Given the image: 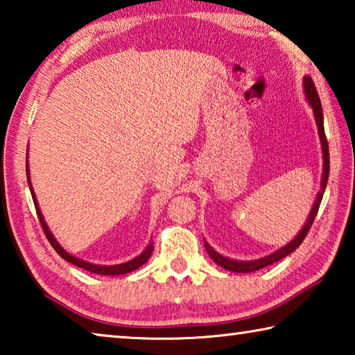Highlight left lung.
<instances>
[{"instance_id":"obj_1","label":"left lung","mask_w":355,"mask_h":355,"mask_svg":"<svg viewBox=\"0 0 355 355\" xmlns=\"http://www.w3.org/2000/svg\"><path fill=\"white\" fill-rule=\"evenodd\" d=\"M304 92H305V97H307L309 103L313 107V114H315V120H316V125H318V133H320V139H321V147H322V158H324V169H322V178H321V192L318 194L316 200H315V205L311 208L310 216L307 222H305V225L302 230L299 232V235L293 239L290 244L284 245V248L275 250L274 254L268 255V257H263L260 260H254V261H236V260H230V258H225L222 257L220 254H218L211 245H209L205 241V249L208 252V255L213 258V261L216 264H219L227 271H232V272H254L258 271V269L261 268H266L269 264H272L275 261L282 260V258H285L286 255H290L291 252L296 250L302 241L307 236V233L310 230L311 224H313V220L316 218V213L318 209H320L321 205V200H322V194H324V189H326L327 186V180H329V169H330V161H329V146H327V137L326 133H324V120H322V106H321V100H320V95L316 92V87L313 84V80H311L310 76H305L304 78Z\"/></svg>"}]
</instances>
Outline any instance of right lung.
I'll use <instances>...</instances> for the list:
<instances>
[{"label":"right lung","mask_w":355,"mask_h":355,"mask_svg":"<svg viewBox=\"0 0 355 355\" xmlns=\"http://www.w3.org/2000/svg\"><path fill=\"white\" fill-rule=\"evenodd\" d=\"M26 166H28V164H26ZM26 175H28L29 189H31V196H33V200H34V205H35V211H37L40 225H42V228H44V232H45V236H46L48 241H50V244L53 245V249H55V250L58 252V254L64 258L65 261H69V263H71V264H75V266L86 269V271L94 272V274H101V275H122V274L133 272L135 269L141 268L142 264L148 260L150 255H152V252H153V243H150V244L147 245V249L144 250L139 257H136V258H133V260H130V261H127V263L114 264V266H101V264H92V263L83 261V260H80V258H76V257H73V255H70L69 252H65V250L61 248V245H59V243L56 241V238L51 235L50 228H48V225L45 224L44 216H42L40 209H39L37 199H35V196H34L31 182H29V171H28V167H26Z\"/></svg>","instance_id":"obj_1"}]
</instances>
